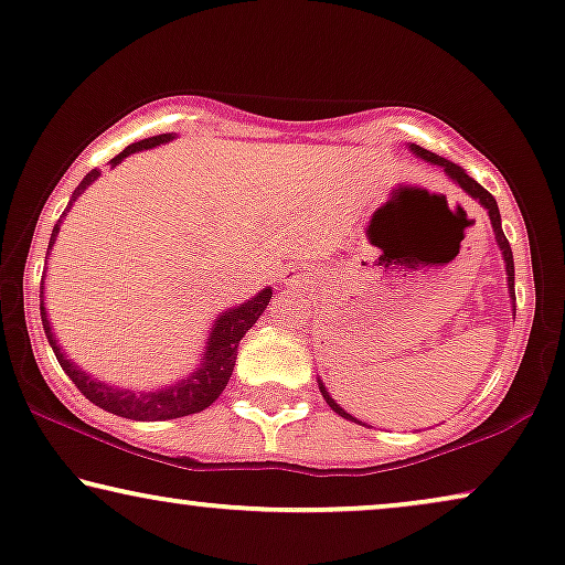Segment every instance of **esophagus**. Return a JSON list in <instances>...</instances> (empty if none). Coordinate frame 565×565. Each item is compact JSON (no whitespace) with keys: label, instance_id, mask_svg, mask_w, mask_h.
I'll return each mask as SVG.
<instances>
[{"label":"esophagus","instance_id":"34e87169","mask_svg":"<svg viewBox=\"0 0 565 565\" xmlns=\"http://www.w3.org/2000/svg\"><path fill=\"white\" fill-rule=\"evenodd\" d=\"M297 279H299V276L294 274V271H284V281H289V284H291V281H297Z\"/></svg>","mask_w":565,"mask_h":565}]
</instances>
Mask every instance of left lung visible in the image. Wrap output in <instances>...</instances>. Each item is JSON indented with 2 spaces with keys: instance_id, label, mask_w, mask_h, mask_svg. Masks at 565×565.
Wrapping results in <instances>:
<instances>
[{
  "instance_id": "1",
  "label": "left lung",
  "mask_w": 565,
  "mask_h": 565,
  "mask_svg": "<svg viewBox=\"0 0 565 565\" xmlns=\"http://www.w3.org/2000/svg\"><path fill=\"white\" fill-rule=\"evenodd\" d=\"M409 150L412 153H415L417 158H423V161H427V163H433V166H440V169L448 173V179L452 181V184H458L460 189H463V192L471 196V200H476L479 202L483 210L489 212V220H491V227H494V237H497V245L499 248H502V258H504V264H507V286H510V297L514 299V258H512V248H510V241H507L504 237V230H502V217H499V206H497V200L494 196H491L487 189H483L479 181H473L471 177H468V173L460 169V166H456L452 161H448V158H443V156H438V153H430V150H425V148H419V146H415V142H409ZM317 384H320V392H322V396H324V402L330 404L332 407V412H338L340 417H345V419H353V423H359V419H355L353 415H348V412L340 407V404L332 399L330 396V392L328 388H324V384L320 379H317Z\"/></svg>"
}]
</instances>
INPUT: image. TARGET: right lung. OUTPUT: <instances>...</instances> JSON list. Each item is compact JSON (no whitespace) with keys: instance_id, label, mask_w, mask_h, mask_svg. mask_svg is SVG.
Wrapping results in <instances>:
<instances>
[{"instance_id":"right-lung-1","label":"right lung","mask_w":565,"mask_h":565,"mask_svg":"<svg viewBox=\"0 0 565 565\" xmlns=\"http://www.w3.org/2000/svg\"><path fill=\"white\" fill-rule=\"evenodd\" d=\"M173 138H177L173 132H163V135H153V138L132 142V146H127L120 156H115L113 161H109V166L115 169L117 163H122L127 156L135 153V150H148V148L163 146V142H169ZM97 179H99V171L92 169L84 177L82 184L74 189V194H71V200H68V206L63 210L61 220L55 222V227L51 233V243H47L45 258L51 256V248H53L55 237H58L63 217H66L71 206H74V202ZM271 294H274L271 286H266V289H260L256 297L245 299L243 305L230 307L227 312H220L217 320H214V324L210 328V338H206L204 351L200 355V365H196L189 376H184L181 381H173L171 386L156 388V392H132V388L105 384V381L92 379L84 369H78L74 361L66 359V353L61 351L58 340H55V335H53L51 320H47L43 286H41V320H43L47 343H51L55 359H58V363H61V369L66 371V376L74 381L76 388L86 396V399H89L92 404H97V407H102L105 412H113V415H117V417L140 419V423H156V419H177V417L194 415V412H202L210 407V404L217 399L222 392H225L227 381H230V376H233V369H235L237 343H241L245 332L256 324L258 317L264 315L268 301H271Z\"/></svg>"}]
</instances>
